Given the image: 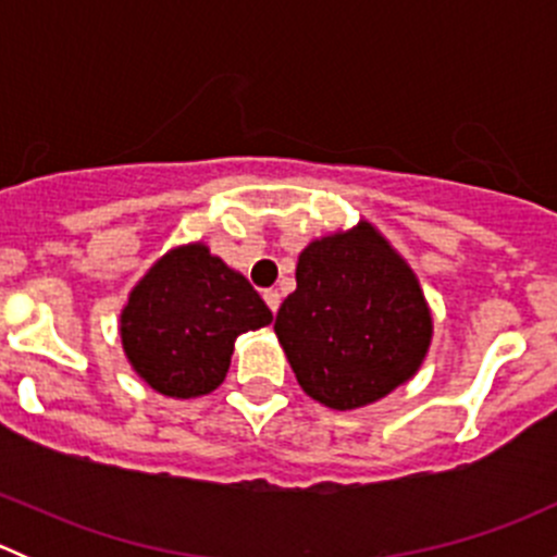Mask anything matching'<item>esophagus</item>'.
I'll use <instances>...</instances> for the list:
<instances>
[{"mask_svg": "<svg viewBox=\"0 0 557 557\" xmlns=\"http://www.w3.org/2000/svg\"><path fill=\"white\" fill-rule=\"evenodd\" d=\"M263 301H267V307L272 312H277L280 310V301H283V296H280V290H263Z\"/></svg>", "mask_w": 557, "mask_h": 557, "instance_id": "34e87169", "label": "esophagus"}]
</instances>
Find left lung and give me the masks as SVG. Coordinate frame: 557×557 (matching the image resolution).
<instances>
[{
	"mask_svg": "<svg viewBox=\"0 0 557 557\" xmlns=\"http://www.w3.org/2000/svg\"><path fill=\"white\" fill-rule=\"evenodd\" d=\"M274 334L301 391L329 409L367 407L423 367L434 314L407 258L358 221L299 252Z\"/></svg>",
	"mask_w": 557,
	"mask_h": 557,
	"instance_id": "left-lung-1",
	"label": "left lung"
}]
</instances>
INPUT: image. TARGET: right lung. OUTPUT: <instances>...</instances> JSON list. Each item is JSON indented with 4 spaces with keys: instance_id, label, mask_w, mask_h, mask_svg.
I'll list each match as a JSON object with an SVG mask.
<instances>
[{
    "instance_id": "add662e5",
    "label": "right lung",
    "mask_w": 557,
    "mask_h": 557,
    "mask_svg": "<svg viewBox=\"0 0 557 557\" xmlns=\"http://www.w3.org/2000/svg\"><path fill=\"white\" fill-rule=\"evenodd\" d=\"M272 323L245 274L205 243L156 258L121 310V345L134 374L166 398L215 391L232 367L234 342Z\"/></svg>"
}]
</instances>
